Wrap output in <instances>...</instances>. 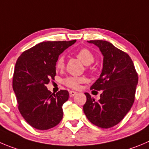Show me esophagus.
<instances>
[{
	"label": "esophagus",
	"instance_id": "34e87169",
	"mask_svg": "<svg viewBox=\"0 0 149 149\" xmlns=\"http://www.w3.org/2000/svg\"><path fill=\"white\" fill-rule=\"evenodd\" d=\"M76 94H77V92L73 91V90H71V91H70V97L74 96V95H76Z\"/></svg>",
	"mask_w": 149,
	"mask_h": 149
}]
</instances>
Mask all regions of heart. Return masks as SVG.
I'll return each instance as SVG.
<instances>
[{
	"label": "heart",
	"instance_id": "obj_1",
	"mask_svg": "<svg viewBox=\"0 0 149 149\" xmlns=\"http://www.w3.org/2000/svg\"><path fill=\"white\" fill-rule=\"evenodd\" d=\"M76 57L81 61L85 65H90L93 63L95 59L93 53L87 48H81L79 50L76 54ZM55 67L57 70H62L65 68V59L63 56H60L57 58L55 63ZM84 81V79L76 76H68L63 79V84L70 88L76 89L79 87V84Z\"/></svg>",
	"mask_w": 149,
	"mask_h": 149
}]
</instances>
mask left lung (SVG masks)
Listing matches in <instances>:
<instances>
[{"label": "left lung", "instance_id": "obj_1", "mask_svg": "<svg viewBox=\"0 0 149 149\" xmlns=\"http://www.w3.org/2000/svg\"><path fill=\"white\" fill-rule=\"evenodd\" d=\"M104 56L103 70L90 90H102L98 101L85 93L83 107L87 119L95 126L108 129L120 123L134 101L138 76L132 60L124 51L104 40H90Z\"/></svg>", "mask_w": 149, "mask_h": 149}]
</instances>
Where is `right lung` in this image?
Wrapping results in <instances>:
<instances>
[{"mask_svg": "<svg viewBox=\"0 0 149 149\" xmlns=\"http://www.w3.org/2000/svg\"><path fill=\"white\" fill-rule=\"evenodd\" d=\"M76 41L42 42L22 53L17 60L12 87L18 109L35 129L47 130L62 120V105L68 100L69 93L61 90L51 93L46 86L55 77L59 55Z\"/></svg>", "mask_w": 149, "mask_h": 149, "instance_id": "1", "label": "right lung"}]
</instances>
